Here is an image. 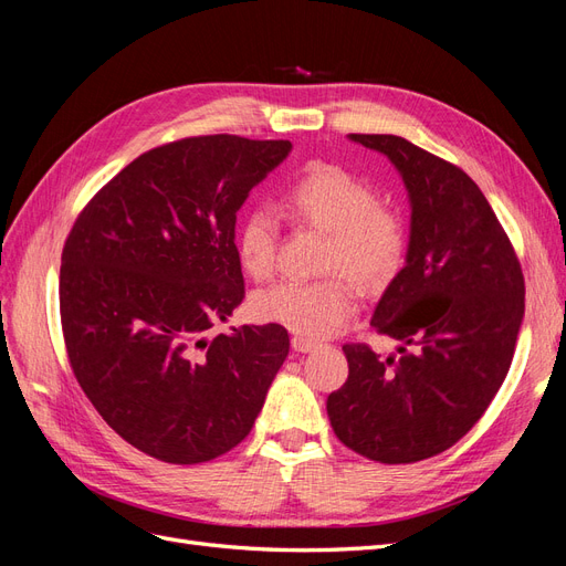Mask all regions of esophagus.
Masks as SVG:
<instances>
[{
	"mask_svg": "<svg viewBox=\"0 0 566 566\" xmlns=\"http://www.w3.org/2000/svg\"><path fill=\"white\" fill-rule=\"evenodd\" d=\"M293 349H295V352H300V354H306V352L316 349V342H314V339H306V337L295 335V337H293Z\"/></svg>",
	"mask_w": 566,
	"mask_h": 566,
	"instance_id": "1",
	"label": "esophagus"
}]
</instances>
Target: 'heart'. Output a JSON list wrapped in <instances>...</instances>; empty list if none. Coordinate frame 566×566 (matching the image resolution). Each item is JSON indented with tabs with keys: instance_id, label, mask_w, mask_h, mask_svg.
<instances>
[{
	"instance_id": "heart-1",
	"label": "heart",
	"mask_w": 566,
	"mask_h": 566,
	"mask_svg": "<svg viewBox=\"0 0 566 566\" xmlns=\"http://www.w3.org/2000/svg\"><path fill=\"white\" fill-rule=\"evenodd\" d=\"M285 214L300 227L328 233L323 269L333 276L304 283L281 281L260 290L252 312L260 321L283 325L302 337H328L354 318V285L382 287L403 264V217L380 202L373 186L333 163H312L285 188ZM243 271L254 281L273 276L279 262V221L266 210H252L235 235Z\"/></svg>"
}]
</instances>
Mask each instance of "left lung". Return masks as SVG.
I'll list each match as a JSON object with an SVG mask.
<instances>
[{
    "label": "left lung",
    "mask_w": 566,
    "mask_h": 566,
    "mask_svg": "<svg viewBox=\"0 0 566 566\" xmlns=\"http://www.w3.org/2000/svg\"><path fill=\"white\" fill-rule=\"evenodd\" d=\"M399 169L410 198L406 266L370 325L397 356L345 345L349 378L328 397L347 449L406 465L451 449L501 389L524 316V273L499 217L453 163L394 134H349Z\"/></svg>",
    "instance_id": "1"
}]
</instances>
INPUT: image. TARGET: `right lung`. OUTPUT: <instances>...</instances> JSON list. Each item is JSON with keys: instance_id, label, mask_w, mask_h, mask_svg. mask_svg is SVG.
Wrapping results in <instances>:
<instances>
[{"instance_id": "right-lung-1", "label": "right lung", "mask_w": 566, "mask_h": 566, "mask_svg": "<svg viewBox=\"0 0 566 566\" xmlns=\"http://www.w3.org/2000/svg\"><path fill=\"white\" fill-rule=\"evenodd\" d=\"M293 148L235 134L146 150L84 205L61 254L75 378L113 430L172 465L241 443L283 366V325L208 337L245 297L235 212Z\"/></svg>"}]
</instances>
